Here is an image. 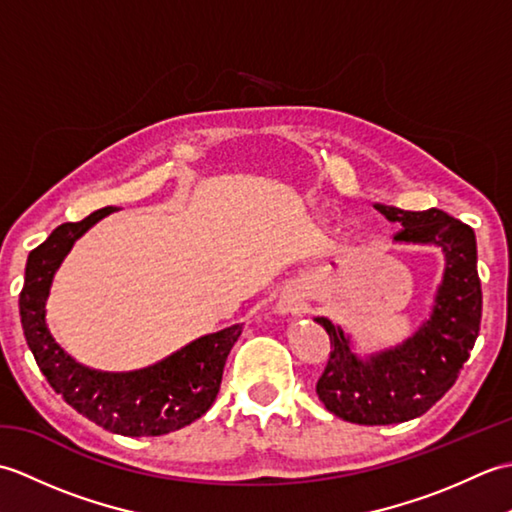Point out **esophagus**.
<instances>
[{"instance_id": "34e87169", "label": "esophagus", "mask_w": 512, "mask_h": 512, "mask_svg": "<svg viewBox=\"0 0 512 512\" xmlns=\"http://www.w3.org/2000/svg\"><path fill=\"white\" fill-rule=\"evenodd\" d=\"M297 310H299V303H297V299H292V297H284V299H279V303H277L279 314H290V312H297Z\"/></svg>"}]
</instances>
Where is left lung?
Returning <instances> with one entry per match:
<instances>
[{
  "label": "left lung",
  "instance_id": "8db88e82",
  "mask_svg": "<svg viewBox=\"0 0 512 512\" xmlns=\"http://www.w3.org/2000/svg\"><path fill=\"white\" fill-rule=\"evenodd\" d=\"M402 228L398 244L442 248L444 275L429 319L402 343L361 358L341 325L317 317L330 336L332 352L317 383L325 409L356 424H396L422 416L447 394L469 361L480 334L482 286L477 277V246L469 224L449 213L402 211L374 204Z\"/></svg>",
  "mask_w": 512,
  "mask_h": 512
}]
</instances>
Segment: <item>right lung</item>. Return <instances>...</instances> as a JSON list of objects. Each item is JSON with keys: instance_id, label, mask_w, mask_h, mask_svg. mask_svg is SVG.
<instances>
[{"instance_id": "right-lung-1", "label": "right lung", "mask_w": 512, "mask_h": 512, "mask_svg": "<svg viewBox=\"0 0 512 512\" xmlns=\"http://www.w3.org/2000/svg\"><path fill=\"white\" fill-rule=\"evenodd\" d=\"M114 211L118 209L105 206L81 222H65L32 250L19 295L21 325L43 376L72 409L118 436H162L187 427L211 409L242 323L200 336L136 372H99L76 363L50 334L46 321L50 286L76 239Z\"/></svg>"}]
</instances>
